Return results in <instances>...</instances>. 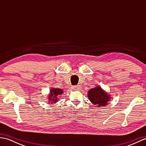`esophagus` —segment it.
Here are the masks:
<instances>
[{
    "mask_svg": "<svg viewBox=\"0 0 146 146\" xmlns=\"http://www.w3.org/2000/svg\"><path fill=\"white\" fill-rule=\"evenodd\" d=\"M72 88H73V89H74V90L80 89V85H75V86H73Z\"/></svg>",
    "mask_w": 146,
    "mask_h": 146,
    "instance_id": "34e87169",
    "label": "esophagus"
}]
</instances>
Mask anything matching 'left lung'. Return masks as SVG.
<instances>
[{
    "mask_svg": "<svg viewBox=\"0 0 146 146\" xmlns=\"http://www.w3.org/2000/svg\"><path fill=\"white\" fill-rule=\"evenodd\" d=\"M88 97L93 104L97 107H104L110 101V97L107 93L102 89L100 86L90 89L88 93Z\"/></svg>",
    "mask_w": 146,
    "mask_h": 146,
    "instance_id": "obj_1",
    "label": "left lung"
}]
</instances>
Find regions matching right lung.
<instances>
[{
  "mask_svg": "<svg viewBox=\"0 0 146 146\" xmlns=\"http://www.w3.org/2000/svg\"><path fill=\"white\" fill-rule=\"evenodd\" d=\"M63 93V90L60 88H52L50 90V94L49 95V103H56L58 100V96Z\"/></svg>",
  "mask_w": 146,
  "mask_h": 146,
  "instance_id": "1",
  "label": "right lung"
}]
</instances>
